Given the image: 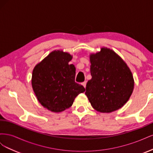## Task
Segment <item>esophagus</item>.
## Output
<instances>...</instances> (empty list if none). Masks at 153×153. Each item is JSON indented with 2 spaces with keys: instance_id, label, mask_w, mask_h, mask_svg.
Returning <instances> with one entry per match:
<instances>
[{
  "instance_id": "1",
  "label": "esophagus",
  "mask_w": 153,
  "mask_h": 153,
  "mask_svg": "<svg viewBox=\"0 0 153 153\" xmlns=\"http://www.w3.org/2000/svg\"><path fill=\"white\" fill-rule=\"evenodd\" d=\"M86 84H87V82H82V85L85 88V87H86Z\"/></svg>"
}]
</instances>
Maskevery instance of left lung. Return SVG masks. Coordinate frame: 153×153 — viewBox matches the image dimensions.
I'll use <instances>...</instances> for the list:
<instances>
[{"label": "left lung", "instance_id": "1", "mask_svg": "<svg viewBox=\"0 0 153 153\" xmlns=\"http://www.w3.org/2000/svg\"><path fill=\"white\" fill-rule=\"evenodd\" d=\"M90 62L92 78L87 83L85 94L92 107L102 113L123 107L134 88L133 76L126 62L105 47L91 54Z\"/></svg>", "mask_w": 153, "mask_h": 153}]
</instances>
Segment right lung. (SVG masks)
<instances>
[{"label": "right lung", "mask_w": 153, "mask_h": 153, "mask_svg": "<svg viewBox=\"0 0 153 153\" xmlns=\"http://www.w3.org/2000/svg\"><path fill=\"white\" fill-rule=\"evenodd\" d=\"M72 55L54 50L34 67L32 86L41 105L53 112L71 106L76 97L85 89L75 82L76 69L69 64Z\"/></svg>", "instance_id": "1"}]
</instances>
